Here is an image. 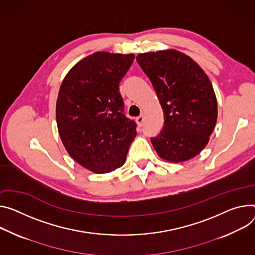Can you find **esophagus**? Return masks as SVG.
<instances>
[{
  "mask_svg": "<svg viewBox=\"0 0 255 255\" xmlns=\"http://www.w3.org/2000/svg\"><path fill=\"white\" fill-rule=\"evenodd\" d=\"M143 121H144L143 116H139V117L136 118V122H137V124H138V126H139V127H141L143 125Z\"/></svg>",
  "mask_w": 255,
  "mask_h": 255,
  "instance_id": "34e87169",
  "label": "esophagus"
}]
</instances>
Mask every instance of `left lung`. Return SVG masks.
<instances>
[{"mask_svg":"<svg viewBox=\"0 0 255 255\" xmlns=\"http://www.w3.org/2000/svg\"><path fill=\"white\" fill-rule=\"evenodd\" d=\"M136 60L151 81L164 112V127L151 143L158 156L182 163L210 141L218 118L214 87L189 56L169 49L139 54Z\"/></svg>","mask_w":255,"mask_h":255,"instance_id":"1","label":"left lung"}]
</instances>
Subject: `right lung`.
Segmentation results:
<instances>
[{"instance_id":"add662e5","label":"right lung","mask_w":255,"mask_h":255,"mask_svg":"<svg viewBox=\"0 0 255 255\" xmlns=\"http://www.w3.org/2000/svg\"><path fill=\"white\" fill-rule=\"evenodd\" d=\"M134 58L91 54L70 69L59 89L56 119L61 140L75 161L96 174L122 167L137 134L135 122L123 113L119 91Z\"/></svg>"}]
</instances>
